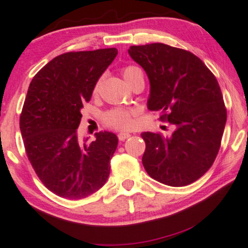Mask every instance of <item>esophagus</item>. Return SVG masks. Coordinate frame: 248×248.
<instances>
[{"instance_id":"esophagus-1","label":"esophagus","mask_w":248,"mask_h":248,"mask_svg":"<svg viewBox=\"0 0 248 248\" xmlns=\"http://www.w3.org/2000/svg\"><path fill=\"white\" fill-rule=\"evenodd\" d=\"M129 137H130V134H128V132H119V134H118V138H119L120 141H124V140L128 139Z\"/></svg>"}]
</instances>
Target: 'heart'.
Wrapping results in <instances>:
<instances>
[{"mask_svg": "<svg viewBox=\"0 0 248 248\" xmlns=\"http://www.w3.org/2000/svg\"><path fill=\"white\" fill-rule=\"evenodd\" d=\"M123 75L125 81H127L129 84H131L132 81H134L137 77L143 76L141 70L137 68L135 65L125 66L123 70ZM98 87L99 83L94 88L95 92L98 91ZM134 116L135 112L131 111V110L117 108L109 110L108 112H106L105 116H103V121H105V124L110 128L118 129V130H128V129L134 127L135 124Z\"/></svg>", "mask_w": 248, "mask_h": 248, "instance_id": "heart-1", "label": "heart"}]
</instances>
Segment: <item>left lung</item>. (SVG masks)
Segmentation results:
<instances>
[{"instance_id": "8db88e82", "label": "left lung", "mask_w": 248, "mask_h": 248, "mask_svg": "<svg viewBox=\"0 0 248 248\" xmlns=\"http://www.w3.org/2000/svg\"><path fill=\"white\" fill-rule=\"evenodd\" d=\"M128 53L147 73L148 109L159 111L173 131L142 132V165L151 178L182 187L201 178L218 154L227 111L219 84L189 51L164 43L132 46Z\"/></svg>"}]
</instances>
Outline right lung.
<instances>
[{"mask_svg": "<svg viewBox=\"0 0 248 248\" xmlns=\"http://www.w3.org/2000/svg\"><path fill=\"white\" fill-rule=\"evenodd\" d=\"M117 54L109 47L58 55L30 83L20 117L25 151L44 186L60 197H88L109 177L118 137L100 131L81 143L77 129L83 103Z\"/></svg>", "mask_w": 248, "mask_h": 248, "instance_id": "1", "label": "right lung"}]
</instances>
